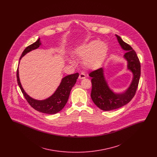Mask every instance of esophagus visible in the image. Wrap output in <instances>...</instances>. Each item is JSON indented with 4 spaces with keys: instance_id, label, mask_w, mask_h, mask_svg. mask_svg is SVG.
<instances>
[{
    "instance_id": "1",
    "label": "esophagus",
    "mask_w": 157,
    "mask_h": 157,
    "mask_svg": "<svg viewBox=\"0 0 157 157\" xmlns=\"http://www.w3.org/2000/svg\"><path fill=\"white\" fill-rule=\"evenodd\" d=\"M86 78V75L84 74V73H81L79 75V79H84Z\"/></svg>"
}]
</instances>
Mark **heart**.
Here are the masks:
<instances>
[{
    "instance_id": "1",
    "label": "heart",
    "mask_w": 157,
    "mask_h": 157,
    "mask_svg": "<svg viewBox=\"0 0 157 157\" xmlns=\"http://www.w3.org/2000/svg\"><path fill=\"white\" fill-rule=\"evenodd\" d=\"M108 47L104 42L93 40L78 46L75 50V57L83 59V65L90 69L99 67L106 58Z\"/></svg>"
}]
</instances>
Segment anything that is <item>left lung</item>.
Segmentation results:
<instances>
[{
	"mask_svg": "<svg viewBox=\"0 0 157 157\" xmlns=\"http://www.w3.org/2000/svg\"><path fill=\"white\" fill-rule=\"evenodd\" d=\"M116 36L121 48L127 51L124 58L127 60L128 69L133 74V78L125 92L117 94L109 88L105 78L103 68L101 67L90 73L89 76L92 77L90 97L94 104L105 111L118 109L129 103L135 95L141 76V64L135 51L118 35H116Z\"/></svg>",
	"mask_w": 157,
	"mask_h": 157,
	"instance_id": "8db88e82",
	"label": "left lung"
}]
</instances>
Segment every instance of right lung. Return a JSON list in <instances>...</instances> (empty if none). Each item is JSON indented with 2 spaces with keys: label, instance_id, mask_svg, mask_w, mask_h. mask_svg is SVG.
I'll return each mask as SVG.
<instances>
[{
  "label": "right lung",
  "instance_id": "obj_1",
  "mask_svg": "<svg viewBox=\"0 0 157 157\" xmlns=\"http://www.w3.org/2000/svg\"><path fill=\"white\" fill-rule=\"evenodd\" d=\"M40 45L41 43L40 41V38H39L37 41L25 48L21 56L20 60L27 53L29 52L32 50L37 49ZM16 76L18 85L21 90L23 96L25 97L29 104L33 108H34L35 110L39 112L48 114H55L60 111L67 103L71 90L76 82V79L79 76V74L76 73L74 74L67 75L64 77L62 79L59 86L52 95L46 99L41 101L36 100L30 97L23 89L19 79L18 68L17 69Z\"/></svg>",
  "mask_w": 157,
  "mask_h": 157
}]
</instances>
